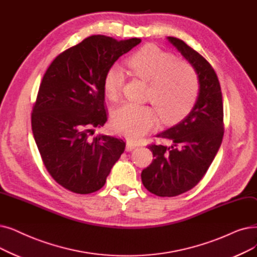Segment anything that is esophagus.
<instances>
[{
    "label": "esophagus",
    "mask_w": 257,
    "mask_h": 257,
    "mask_svg": "<svg viewBox=\"0 0 257 257\" xmlns=\"http://www.w3.org/2000/svg\"><path fill=\"white\" fill-rule=\"evenodd\" d=\"M137 147V144H135L133 142H131V141H128L127 142V144H126V150L127 151H131V150H133Z\"/></svg>",
    "instance_id": "obj_1"
}]
</instances>
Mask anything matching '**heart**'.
<instances>
[{"instance_id":"b5f03b06","label":"heart","mask_w":257,"mask_h":257,"mask_svg":"<svg viewBox=\"0 0 257 257\" xmlns=\"http://www.w3.org/2000/svg\"><path fill=\"white\" fill-rule=\"evenodd\" d=\"M129 68L143 81L149 83L147 97L160 117L167 122L183 117L195 101L198 92L197 75L190 64L154 45L141 48L128 59ZM124 83V72L112 65L103 77V90L109 99L117 98ZM154 110L145 105L126 102L111 113V128L129 140H138L155 125Z\"/></svg>"}]
</instances>
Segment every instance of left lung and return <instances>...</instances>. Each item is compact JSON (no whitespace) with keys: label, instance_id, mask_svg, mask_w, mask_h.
<instances>
[{"label":"left lung","instance_id":"obj_1","mask_svg":"<svg viewBox=\"0 0 257 257\" xmlns=\"http://www.w3.org/2000/svg\"><path fill=\"white\" fill-rule=\"evenodd\" d=\"M167 39L191 64L199 83L189 114L156 136L171 146L149 145L154 160L141 175L148 191L171 197L195 187L213 162L224 137V106L217 75L209 62L184 41Z\"/></svg>","mask_w":257,"mask_h":257}]
</instances>
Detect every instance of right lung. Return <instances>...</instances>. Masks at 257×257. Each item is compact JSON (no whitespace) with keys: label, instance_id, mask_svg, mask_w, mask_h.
<instances>
[{"label":"right lung","instance_id":"1","mask_svg":"<svg viewBox=\"0 0 257 257\" xmlns=\"http://www.w3.org/2000/svg\"><path fill=\"white\" fill-rule=\"evenodd\" d=\"M141 42L91 36L59 54L43 76L31 113L32 133L47 171L67 190H99L125 150L120 139L91 136L107 120L106 70Z\"/></svg>","mask_w":257,"mask_h":257}]
</instances>
